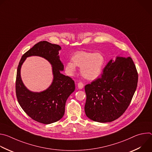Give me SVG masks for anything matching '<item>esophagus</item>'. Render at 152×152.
Returning a JSON list of instances; mask_svg holds the SVG:
<instances>
[{
  "label": "esophagus",
  "mask_w": 152,
  "mask_h": 152,
  "mask_svg": "<svg viewBox=\"0 0 152 152\" xmlns=\"http://www.w3.org/2000/svg\"><path fill=\"white\" fill-rule=\"evenodd\" d=\"M83 88V84L82 82H79L77 83V88L79 90H82Z\"/></svg>",
  "instance_id": "esophagus-1"
}]
</instances>
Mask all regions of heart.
Masks as SVG:
<instances>
[{"instance_id": "obj_1", "label": "heart", "mask_w": 152, "mask_h": 152, "mask_svg": "<svg viewBox=\"0 0 152 152\" xmlns=\"http://www.w3.org/2000/svg\"><path fill=\"white\" fill-rule=\"evenodd\" d=\"M104 64L105 58L101 53L79 51L72 56V61L66 63V70L68 75L73 76L76 72V67H78L84 78L94 80L101 75Z\"/></svg>"}]
</instances>
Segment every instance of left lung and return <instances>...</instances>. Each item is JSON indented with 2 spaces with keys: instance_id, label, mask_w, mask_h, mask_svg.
<instances>
[{
  "instance_id": "left-lung-1",
  "label": "left lung",
  "mask_w": 152,
  "mask_h": 152,
  "mask_svg": "<svg viewBox=\"0 0 152 152\" xmlns=\"http://www.w3.org/2000/svg\"><path fill=\"white\" fill-rule=\"evenodd\" d=\"M100 78L86 85L85 113L99 123L111 122L126 110L136 91L138 73L131 57L117 56L104 68Z\"/></svg>"
}]
</instances>
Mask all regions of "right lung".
I'll list each match as a JSON object with an SVG mask.
<instances>
[{
	"label": "right lung",
	"mask_w": 152,
	"mask_h": 152,
	"mask_svg": "<svg viewBox=\"0 0 152 152\" xmlns=\"http://www.w3.org/2000/svg\"><path fill=\"white\" fill-rule=\"evenodd\" d=\"M59 45L46 41L35 45L21 57L17 68L15 91L18 102L23 110L33 120L49 124L62 118L67 99L75 90V82L61 73L64 65L59 59ZM37 56L45 58L52 65L53 80L45 91L34 92L28 89L20 77L21 66L28 57Z\"/></svg>",
	"instance_id": "obj_1"
}]
</instances>
